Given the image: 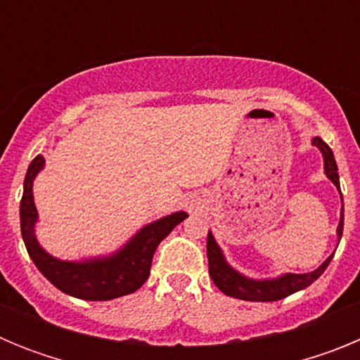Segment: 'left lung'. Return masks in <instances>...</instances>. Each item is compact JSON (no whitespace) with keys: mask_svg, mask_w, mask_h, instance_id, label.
Here are the masks:
<instances>
[{"mask_svg":"<svg viewBox=\"0 0 360 360\" xmlns=\"http://www.w3.org/2000/svg\"><path fill=\"white\" fill-rule=\"evenodd\" d=\"M311 144L316 146L321 153H323L324 160V174L328 180H332L337 191L341 193V184H339V173H337V164L333 158V151L330 146L321 139V136H314ZM342 202V195H341ZM342 227H345V205L341 207V219L337 225V238L341 241L342 238ZM207 257H209V276L212 278L216 287L224 292L225 295L231 297L243 299V301H256V303H266V301H279V299L287 297V295L294 294V292L303 290V288L310 287L311 283L316 281L321 274H323L326 266L332 262V256L326 257V262L316 270L307 272V274H283L279 278L272 279H252L247 276L240 274L236 269H232L225 259L224 252L219 249V245L216 243L212 232L209 231L207 234Z\"/></svg>","mask_w":360,"mask_h":360,"instance_id":"1","label":"left lung"}]
</instances>
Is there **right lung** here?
<instances>
[{
  "mask_svg": "<svg viewBox=\"0 0 360 360\" xmlns=\"http://www.w3.org/2000/svg\"><path fill=\"white\" fill-rule=\"evenodd\" d=\"M43 167L44 157L37 155L28 165L23 184V198L19 205L21 236L28 256L36 263L37 270L56 288L84 301H110L139 290L149 278L153 254L158 243L187 218V212H173L144 225L128 243H124V247L110 256L88 257L81 262L57 259L41 247L36 238L37 209L32 187Z\"/></svg>",
  "mask_w": 360,
  "mask_h": 360,
  "instance_id": "right-lung-1",
  "label": "right lung"
}]
</instances>
